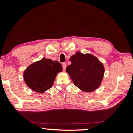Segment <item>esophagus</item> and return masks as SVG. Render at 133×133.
Masks as SVG:
<instances>
[{
	"mask_svg": "<svg viewBox=\"0 0 133 133\" xmlns=\"http://www.w3.org/2000/svg\"><path fill=\"white\" fill-rule=\"evenodd\" d=\"M62 67H63V70L64 71H65V70H66V63H62Z\"/></svg>",
	"mask_w": 133,
	"mask_h": 133,
	"instance_id": "obj_1",
	"label": "esophagus"
}]
</instances>
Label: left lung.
I'll use <instances>...</instances> for the list:
<instances>
[{
	"label": "left lung",
	"mask_w": 133,
	"mask_h": 133,
	"mask_svg": "<svg viewBox=\"0 0 133 133\" xmlns=\"http://www.w3.org/2000/svg\"><path fill=\"white\" fill-rule=\"evenodd\" d=\"M71 64L66 68L74 84L85 92L98 88L102 81L105 69L102 63L90 54L77 52L70 57Z\"/></svg>",
	"instance_id": "obj_1"
}]
</instances>
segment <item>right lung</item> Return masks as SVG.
I'll use <instances>...</instances> for the list:
<instances>
[{
    "label": "right lung",
    "instance_id": "add662e5",
    "mask_svg": "<svg viewBox=\"0 0 133 133\" xmlns=\"http://www.w3.org/2000/svg\"><path fill=\"white\" fill-rule=\"evenodd\" d=\"M62 71V66L57 61L43 58L30 65L23 73L25 82L36 92L43 93L51 88L57 73Z\"/></svg>",
    "mask_w": 133,
    "mask_h": 133
}]
</instances>
